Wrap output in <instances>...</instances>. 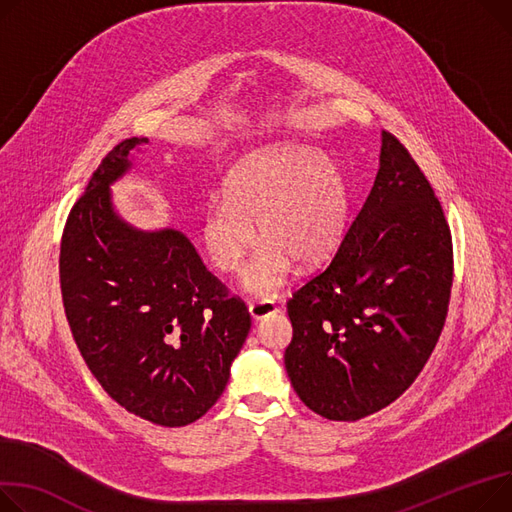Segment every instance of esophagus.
Returning a JSON list of instances; mask_svg holds the SVG:
<instances>
[{
	"instance_id": "34e87169",
	"label": "esophagus",
	"mask_w": 512,
	"mask_h": 512,
	"mask_svg": "<svg viewBox=\"0 0 512 512\" xmlns=\"http://www.w3.org/2000/svg\"><path fill=\"white\" fill-rule=\"evenodd\" d=\"M278 311H280V306L274 300H255V302L249 304V313L255 321H261L267 315L278 313Z\"/></svg>"
}]
</instances>
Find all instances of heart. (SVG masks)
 Listing matches in <instances>:
<instances>
[{
  "label": "heart",
  "mask_w": 512,
  "mask_h": 512,
  "mask_svg": "<svg viewBox=\"0 0 512 512\" xmlns=\"http://www.w3.org/2000/svg\"><path fill=\"white\" fill-rule=\"evenodd\" d=\"M350 218V185L342 166L313 146H278L253 152L226 179L224 201H210L201 216V245L222 274H236L255 245L243 288L263 300L286 284L292 259L325 261L342 243Z\"/></svg>",
  "instance_id": "heart-1"
}]
</instances>
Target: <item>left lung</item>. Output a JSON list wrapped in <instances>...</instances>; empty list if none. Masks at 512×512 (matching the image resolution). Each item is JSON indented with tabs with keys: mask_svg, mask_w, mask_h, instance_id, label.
Listing matches in <instances>:
<instances>
[{
	"mask_svg": "<svg viewBox=\"0 0 512 512\" xmlns=\"http://www.w3.org/2000/svg\"><path fill=\"white\" fill-rule=\"evenodd\" d=\"M453 243L440 201L395 135L331 263L288 300L284 364L302 403L354 422L410 387L445 327Z\"/></svg>",
	"mask_w": 512,
	"mask_h": 512,
	"instance_id": "obj_1",
	"label": "left lung"
}]
</instances>
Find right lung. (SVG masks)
<instances>
[{
	"label": "right lung",
	"instance_id": "right-lung-1",
	"mask_svg": "<svg viewBox=\"0 0 512 512\" xmlns=\"http://www.w3.org/2000/svg\"><path fill=\"white\" fill-rule=\"evenodd\" d=\"M144 144L123 140L94 170L63 228L59 280L67 323L100 387L127 412L175 428L220 399L251 315L181 230H142L117 214L111 185Z\"/></svg>",
	"mask_w": 512,
	"mask_h": 512
}]
</instances>
